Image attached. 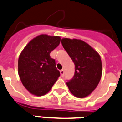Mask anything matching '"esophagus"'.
I'll use <instances>...</instances> for the list:
<instances>
[{
  "mask_svg": "<svg viewBox=\"0 0 122 122\" xmlns=\"http://www.w3.org/2000/svg\"><path fill=\"white\" fill-rule=\"evenodd\" d=\"M60 73H61V76H63L64 73H65V71H64V69H61V71H60Z\"/></svg>",
  "mask_w": 122,
  "mask_h": 122,
  "instance_id": "obj_1",
  "label": "esophagus"
}]
</instances>
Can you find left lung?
Here are the masks:
<instances>
[{
	"mask_svg": "<svg viewBox=\"0 0 122 122\" xmlns=\"http://www.w3.org/2000/svg\"><path fill=\"white\" fill-rule=\"evenodd\" d=\"M61 43L75 67L74 76L67 82V86L75 97H88L97 88L102 76L100 56L81 40L63 38Z\"/></svg>",
	"mask_w": 122,
	"mask_h": 122,
	"instance_id": "left-lung-1",
	"label": "left lung"
}]
</instances>
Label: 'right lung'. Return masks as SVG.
I'll return each mask as SVG.
<instances>
[{"label": "right lung", "instance_id": "right-lung-1", "mask_svg": "<svg viewBox=\"0 0 122 122\" xmlns=\"http://www.w3.org/2000/svg\"><path fill=\"white\" fill-rule=\"evenodd\" d=\"M59 36L41 34L29 42L18 58V75L24 86L32 94H46L60 76L50 53L58 46Z\"/></svg>", "mask_w": 122, "mask_h": 122}]
</instances>
